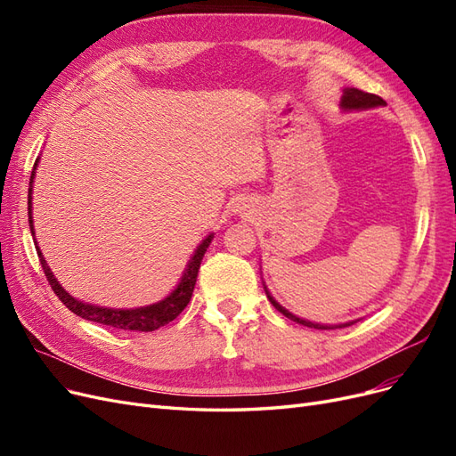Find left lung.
I'll list each match as a JSON object with an SVG mask.
<instances>
[{
    "label": "left lung",
    "mask_w": 456,
    "mask_h": 456,
    "mask_svg": "<svg viewBox=\"0 0 456 456\" xmlns=\"http://www.w3.org/2000/svg\"><path fill=\"white\" fill-rule=\"evenodd\" d=\"M377 106H386V102L380 99V96H377V94H370V93L360 91V89H355V87H346V89H342L340 108L344 110V112H360V110H370V108H377ZM265 291H266V297H268V300L272 302V306H273L275 310L281 312L285 317H289V320H293V322H297V323H300V325L314 327V329H340V327H348V325H352V323H355V322H360V320H352V322H346V323H337V325H327V323L308 322V320H305V317H298V315H295V314L289 312L287 308H283V306L280 305V302L275 300V298L270 295V291L266 289V285H265Z\"/></svg>",
    "instance_id": "8db88e82"
}]
</instances>
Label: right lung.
<instances>
[{"label": "right lung", "instance_id": "add662e5", "mask_svg": "<svg viewBox=\"0 0 456 456\" xmlns=\"http://www.w3.org/2000/svg\"><path fill=\"white\" fill-rule=\"evenodd\" d=\"M37 163L39 158L34 163V169H32V176H30V188H28V223H30V232L34 236V243H36V251L41 262V268H44L45 275H47V281L51 285V289L57 295L62 305L72 310L76 315L84 317V320L94 322V323H102V325H110V327H116V329H123V330H142V333H148V330H156L163 325H167L169 322H173L175 317L181 314L186 305L191 298V293H194V285L198 280V272H200V265H201V258L207 251V247L211 245L215 233H209L200 245L198 249L191 255V258L188 260V265L184 268V273L178 285L173 289V291L154 302V305H148V306H141V308H104V306H94L89 305V302L79 300L76 297H72L70 293L66 291V289L57 281L54 278L47 260L44 258V253L37 247L36 241V232H34V216H32V188H34V178H36V169H37Z\"/></svg>", "mask_w": 456, "mask_h": 456}]
</instances>
